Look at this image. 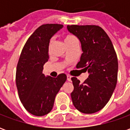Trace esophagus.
Masks as SVG:
<instances>
[{
    "label": "esophagus",
    "instance_id": "34e87169",
    "mask_svg": "<svg viewBox=\"0 0 130 130\" xmlns=\"http://www.w3.org/2000/svg\"><path fill=\"white\" fill-rule=\"evenodd\" d=\"M71 78H72V77H71L70 75H69V74H68V75H67V80H68V82H70Z\"/></svg>",
    "mask_w": 130,
    "mask_h": 130
}]
</instances>
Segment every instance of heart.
<instances>
[{
  "mask_svg": "<svg viewBox=\"0 0 130 130\" xmlns=\"http://www.w3.org/2000/svg\"><path fill=\"white\" fill-rule=\"evenodd\" d=\"M76 40L74 36H73L71 34H65L63 36V42L65 43V44L67 46H69L70 44L73 43L74 42H76ZM52 46H53V40H51L49 44H48V51H50L52 48Z\"/></svg>",
  "mask_w": 130,
  "mask_h": 130,
  "instance_id": "heart-1",
  "label": "heart"
}]
</instances>
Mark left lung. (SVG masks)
I'll list each match as a JSON object with an SVG mask.
<instances>
[{"label": "left lung", "mask_w": 130, "mask_h": 130, "mask_svg": "<svg viewBox=\"0 0 130 130\" xmlns=\"http://www.w3.org/2000/svg\"><path fill=\"white\" fill-rule=\"evenodd\" d=\"M82 44L83 53L76 68L88 70L84 83L72 77L74 90L71 98L74 106L84 113H93L104 107L117 84L118 63L111 41L101 27L95 25L68 26Z\"/></svg>", "instance_id": "8db88e82"}]
</instances>
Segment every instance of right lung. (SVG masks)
I'll use <instances>...</instances> for the list:
<instances>
[{"mask_svg": "<svg viewBox=\"0 0 130 130\" xmlns=\"http://www.w3.org/2000/svg\"><path fill=\"white\" fill-rule=\"evenodd\" d=\"M62 27L55 24L40 26L28 39L19 57L16 72L19 97L24 108L36 116L51 111L56 95L67 79L65 74L53 78L42 73L48 59L50 39Z\"/></svg>", "mask_w": 130, "mask_h": 130, "instance_id": "add662e5", "label": "right lung"}]
</instances>
